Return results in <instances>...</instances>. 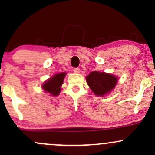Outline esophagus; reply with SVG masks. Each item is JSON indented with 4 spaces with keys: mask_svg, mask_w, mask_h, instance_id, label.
<instances>
[{
    "mask_svg": "<svg viewBox=\"0 0 155 155\" xmlns=\"http://www.w3.org/2000/svg\"><path fill=\"white\" fill-rule=\"evenodd\" d=\"M73 72L75 73H80V69L79 68H74L73 69Z\"/></svg>",
    "mask_w": 155,
    "mask_h": 155,
    "instance_id": "1",
    "label": "esophagus"
}]
</instances>
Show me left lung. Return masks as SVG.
I'll use <instances>...</instances> for the list:
<instances>
[{
  "mask_svg": "<svg viewBox=\"0 0 155 155\" xmlns=\"http://www.w3.org/2000/svg\"><path fill=\"white\" fill-rule=\"evenodd\" d=\"M85 79L87 85L96 96L104 97L115 88L118 78L105 72L93 71Z\"/></svg>",
  "mask_w": 155,
  "mask_h": 155,
  "instance_id": "1",
  "label": "left lung"
}]
</instances>
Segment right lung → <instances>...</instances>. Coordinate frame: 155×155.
I'll return each instance as SVG.
<instances>
[{"instance_id":"right-lung-1","label":"right lung","mask_w":155,"mask_h":155,"mask_svg":"<svg viewBox=\"0 0 155 155\" xmlns=\"http://www.w3.org/2000/svg\"><path fill=\"white\" fill-rule=\"evenodd\" d=\"M67 73H57L51 78L47 79L42 85V88L45 92L50 94L51 96L56 97L59 95L61 91V85H63L64 79L66 76Z\"/></svg>"}]
</instances>
